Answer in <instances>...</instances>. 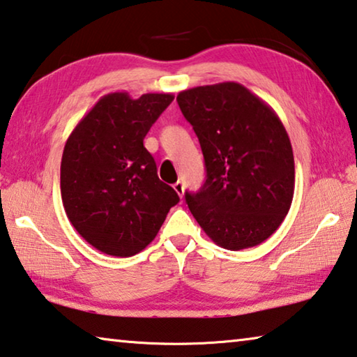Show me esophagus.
<instances>
[{
  "mask_svg": "<svg viewBox=\"0 0 357 357\" xmlns=\"http://www.w3.org/2000/svg\"><path fill=\"white\" fill-rule=\"evenodd\" d=\"M173 189H174V192H176L181 198H183V195H184V184L181 183V181H178V183L173 184Z\"/></svg>",
  "mask_w": 357,
  "mask_h": 357,
  "instance_id": "esophagus-1",
  "label": "esophagus"
}]
</instances>
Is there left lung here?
<instances>
[{
    "label": "left lung",
    "mask_w": 357,
    "mask_h": 357,
    "mask_svg": "<svg viewBox=\"0 0 357 357\" xmlns=\"http://www.w3.org/2000/svg\"><path fill=\"white\" fill-rule=\"evenodd\" d=\"M198 137L206 181L185 202L203 231L228 250L255 247L288 214L294 193V157L280 118L236 82L178 94Z\"/></svg>",
    "instance_id": "8db88e82"
}]
</instances>
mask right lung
<instances>
[{"label": "right lung", "mask_w": 357, "mask_h": 357, "mask_svg": "<svg viewBox=\"0 0 357 357\" xmlns=\"http://www.w3.org/2000/svg\"><path fill=\"white\" fill-rule=\"evenodd\" d=\"M173 94L129 93L100 98L72 130L61 159V198L68 219L94 249L132 257L153 243L172 206L173 187L157 176L143 146Z\"/></svg>", "instance_id": "add662e5"}]
</instances>
